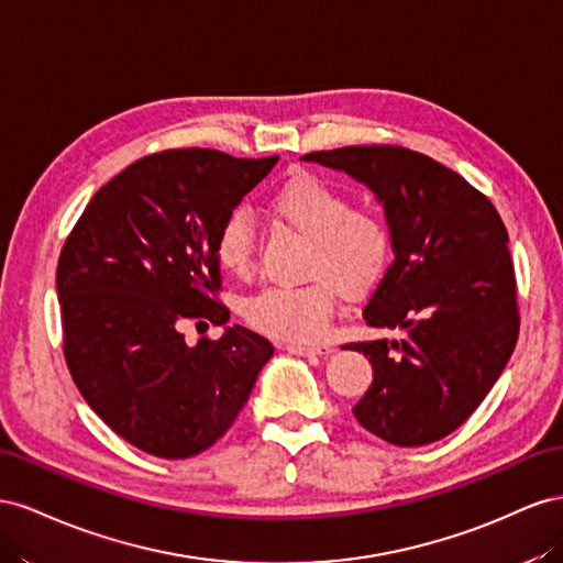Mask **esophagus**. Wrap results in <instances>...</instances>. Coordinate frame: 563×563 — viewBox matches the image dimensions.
Instances as JSON below:
<instances>
[{
    "instance_id": "1",
    "label": "esophagus",
    "mask_w": 563,
    "mask_h": 563,
    "mask_svg": "<svg viewBox=\"0 0 563 563\" xmlns=\"http://www.w3.org/2000/svg\"><path fill=\"white\" fill-rule=\"evenodd\" d=\"M285 349L290 353H297V356H328L334 349L330 344H299V342H287Z\"/></svg>"
}]
</instances>
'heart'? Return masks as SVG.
Segmentation results:
<instances>
[{
	"mask_svg": "<svg viewBox=\"0 0 563 563\" xmlns=\"http://www.w3.org/2000/svg\"><path fill=\"white\" fill-rule=\"evenodd\" d=\"M268 212L283 227L311 240L303 271L311 283L264 287L245 301V318L271 336L311 342L328 330L340 292L358 299L384 278L394 254V231L387 217L371 207H351L342 188L309 172L290 176L273 192ZM214 260L238 278L252 276L256 235L243 210L219 223Z\"/></svg>",
	"mask_w": 563,
	"mask_h": 563,
	"instance_id": "1",
	"label": "heart"
}]
</instances>
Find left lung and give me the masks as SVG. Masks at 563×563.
Segmentation results:
<instances>
[{
    "instance_id": "1",
    "label": "left lung",
    "mask_w": 563,
    "mask_h": 563,
    "mask_svg": "<svg viewBox=\"0 0 563 563\" xmlns=\"http://www.w3.org/2000/svg\"><path fill=\"white\" fill-rule=\"evenodd\" d=\"M303 159L363 181L394 231L396 260L363 318L404 336L344 344L373 363V384L353 415L400 448L439 441L470 420L517 344L505 223L457 172L404 146H346Z\"/></svg>"
}]
</instances>
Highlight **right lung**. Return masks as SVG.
<instances>
[{"instance_id": "add662e5", "label": "right lung", "mask_w": 563, "mask_h": 563, "mask_svg": "<svg viewBox=\"0 0 563 563\" xmlns=\"http://www.w3.org/2000/svg\"><path fill=\"white\" fill-rule=\"evenodd\" d=\"M276 163L212 148L146 155L96 192L66 238L63 356L89 408L143 453L184 460L217 443L273 356L247 328L188 346L181 325L229 320L214 235Z\"/></svg>"}]
</instances>
